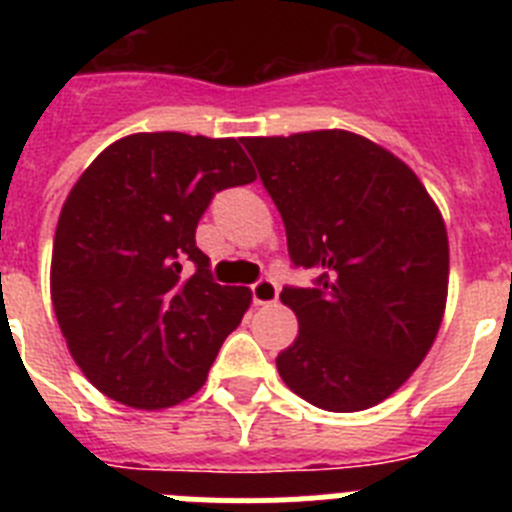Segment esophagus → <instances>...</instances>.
Masks as SVG:
<instances>
[{"label": "esophagus", "mask_w": 512, "mask_h": 512, "mask_svg": "<svg viewBox=\"0 0 512 512\" xmlns=\"http://www.w3.org/2000/svg\"><path fill=\"white\" fill-rule=\"evenodd\" d=\"M251 295L256 305H274L279 300V287L277 282H271V279H259V282L251 287Z\"/></svg>", "instance_id": "1"}]
</instances>
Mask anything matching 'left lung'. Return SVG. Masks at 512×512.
Instances as JSON below:
<instances>
[{"label": "left lung", "mask_w": 512, "mask_h": 512, "mask_svg": "<svg viewBox=\"0 0 512 512\" xmlns=\"http://www.w3.org/2000/svg\"><path fill=\"white\" fill-rule=\"evenodd\" d=\"M315 287H284L300 323L279 377L315 408L356 413L387 400L431 351L449 295V235L405 161L348 130L246 138Z\"/></svg>", "instance_id": "obj_1"}]
</instances>
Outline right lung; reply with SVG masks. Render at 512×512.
I'll return each mask as SVG.
<instances>
[{
    "instance_id": "add662e5",
    "label": "right lung",
    "mask_w": 512,
    "mask_h": 512,
    "mask_svg": "<svg viewBox=\"0 0 512 512\" xmlns=\"http://www.w3.org/2000/svg\"><path fill=\"white\" fill-rule=\"evenodd\" d=\"M253 179L238 140L187 133L125 135L79 176L53 238L51 300L102 395L161 410L205 384L251 289L212 282L194 230L215 192Z\"/></svg>"
}]
</instances>
